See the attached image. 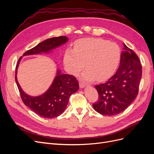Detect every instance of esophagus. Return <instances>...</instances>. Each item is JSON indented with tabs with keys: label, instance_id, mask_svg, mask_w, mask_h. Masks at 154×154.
Returning <instances> with one entry per match:
<instances>
[{
	"label": "esophagus",
	"instance_id": "1",
	"mask_svg": "<svg viewBox=\"0 0 154 154\" xmlns=\"http://www.w3.org/2000/svg\"><path fill=\"white\" fill-rule=\"evenodd\" d=\"M85 87V84L84 83H82V82H80V88H83V87Z\"/></svg>",
	"mask_w": 154,
	"mask_h": 154
}]
</instances>
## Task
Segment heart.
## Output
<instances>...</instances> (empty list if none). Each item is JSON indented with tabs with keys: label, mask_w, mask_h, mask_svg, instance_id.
<instances>
[{
	"label": "heart",
	"mask_w": 154,
	"mask_h": 154,
	"mask_svg": "<svg viewBox=\"0 0 154 154\" xmlns=\"http://www.w3.org/2000/svg\"><path fill=\"white\" fill-rule=\"evenodd\" d=\"M74 48H67L64 56L67 71L76 75L85 67L82 78L87 81L108 80L117 69L121 58L119 45L100 38H87L77 40Z\"/></svg>",
	"instance_id": "heart-1"
}]
</instances>
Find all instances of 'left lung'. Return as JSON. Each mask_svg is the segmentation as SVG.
I'll use <instances>...</instances> for the list:
<instances>
[{
    "mask_svg": "<svg viewBox=\"0 0 154 154\" xmlns=\"http://www.w3.org/2000/svg\"><path fill=\"white\" fill-rule=\"evenodd\" d=\"M123 45L117 71L105 83L95 86L99 100L92 106L101 115L114 116L122 112L138 94L141 64L134 51Z\"/></svg>",
    "mask_w": 154,
    "mask_h": 154,
    "instance_id": "obj_1",
    "label": "left lung"
}]
</instances>
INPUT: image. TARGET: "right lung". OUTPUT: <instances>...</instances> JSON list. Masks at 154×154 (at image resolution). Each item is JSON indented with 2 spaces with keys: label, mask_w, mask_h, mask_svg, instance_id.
<instances>
[{
  "label": "right lung",
  "mask_w": 154,
  "mask_h": 154,
  "mask_svg": "<svg viewBox=\"0 0 154 154\" xmlns=\"http://www.w3.org/2000/svg\"><path fill=\"white\" fill-rule=\"evenodd\" d=\"M68 38L65 36L53 37L42 42L33 48L27 51L23 56L49 53L51 50L66 43ZM22 57L16 66L15 81L24 103L37 115L45 118H53L62 114L68 104L69 97L79 88L76 78L70 74H61L58 70L57 76L49 89L39 96L32 97L26 94L18 84L17 78V68Z\"/></svg>",
  "instance_id": "add662e5"
}]
</instances>
